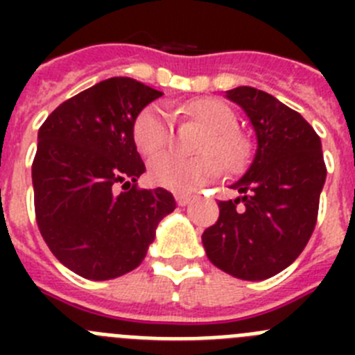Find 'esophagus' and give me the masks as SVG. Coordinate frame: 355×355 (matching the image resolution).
I'll return each mask as SVG.
<instances>
[{
    "mask_svg": "<svg viewBox=\"0 0 355 355\" xmlns=\"http://www.w3.org/2000/svg\"><path fill=\"white\" fill-rule=\"evenodd\" d=\"M174 197H175V202H178L180 206H187L188 202L192 200V197L187 196V193H175Z\"/></svg>",
    "mask_w": 355,
    "mask_h": 355,
    "instance_id": "34e87169",
    "label": "esophagus"
}]
</instances>
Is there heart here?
Instances as JSON below:
<instances>
[{
  "instance_id": "b5f03b06",
  "label": "heart",
  "mask_w": 355,
  "mask_h": 355,
  "mask_svg": "<svg viewBox=\"0 0 355 355\" xmlns=\"http://www.w3.org/2000/svg\"><path fill=\"white\" fill-rule=\"evenodd\" d=\"M175 114L199 122L208 130L199 146L197 158L163 155L149 163V181L174 192H192L220 174V165L229 172L240 171L247 163L250 144L236 130L238 119L225 103L211 97L175 106ZM172 139V119L162 105L144 108L133 122V140L144 156H156L167 149Z\"/></svg>"
}]
</instances>
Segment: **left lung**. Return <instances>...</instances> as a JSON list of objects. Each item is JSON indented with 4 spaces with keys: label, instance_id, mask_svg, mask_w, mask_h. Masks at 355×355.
<instances>
[{
    "label": "left lung",
    "instance_id": "obj_1",
    "mask_svg": "<svg viewBox=\"0 0 355 355\" xmlns=\"http://www.w3.org/2000/svg\"><path fill=\"white\" fill-rule=\"evenodd\" d=\"M227 97L245 110L258 149L247 174L218 200V220L202 233L209 261L233 277L261 281L299 258L315 231L327 167L322 142L299 112L274 96L236 87Z\"/></svg>",
    "mask_w": 355,
    "mask_h": 355
}]
</instances>
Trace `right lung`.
<instances>
[{
	"mask_svg": "<svg viewBox=\"0 0 355 355\" xmlns=\"http://www.w3.org/2000/svg\"><path fill=\"white\" fill-rule=\"evenodd\" d=\"M163 92L133 78H110L55 108L39 130L31 165L35 218L69 270L106 281L135 270L163 216L165 188H139L146 172L133 122Z\"/></svg>",
	"mask_w": 355,
	"mask_h": 355,
	"instance_id": "1",
	"label": "right lung"
}]
</instances>
